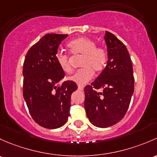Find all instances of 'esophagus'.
<instances>
[{
  "instance_id": "obj_1",
  "label": "esophagus",
  "mask_w": 157,
  "mask_h": 157,
  "mask_svg": "<svg viewBox=\"0 0 157 157\" xmlns=\"http://www.w3.org/2000/svg\"><path fill=\"white\" fill-rule=\"evenodd\" d=\"M78 88L79 90H82L84 89V86H82V85H78Z\"/></svg>"
}]
</instances>
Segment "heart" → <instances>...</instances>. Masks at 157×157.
<instances>
[{"mask_svg":"<svg viewBox=\"0 0 157 157\" xmlns=\"http://www.w3.org/2000/svg\"><path fill=\"white\" fill-rule=\"evenodd\" d=\"M67 46L72 54L83 55L81 62V67L83 68L77 70L68 78L78 85H85L89 82L93 78L94 71L101 72L106 65L107 60L106 51L102 48L96 47V43L90 38L81 37L71 41ZM56 61L64 72H70L69 57L67 54L59 51L56 54Z\"/></svg>","mask_w":157,"mask_h":157,"instance_id":"b5f03b06","label":"heart"}]
</instances>
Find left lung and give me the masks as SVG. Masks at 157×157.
<instances>
[{
    "instance_id": "8db88e82",
    "label": "left lung",
    "mask_w": 157,
    "mask_h": 157,
    "mask_svg": "<svg viewBox=\"0 0 157 157\" xmlns=\"http://www.w3.org/2000/svg\"><path fill=\"white\" fill-rule=\"evenodd\" d=\"M107 62L103 70L85 90V109L90 122L107 128L126 113L134 93L135 78L126 47L113 34L105 32ZM101 89L102 92H98Z\"/></svg>"
}]
</instances>
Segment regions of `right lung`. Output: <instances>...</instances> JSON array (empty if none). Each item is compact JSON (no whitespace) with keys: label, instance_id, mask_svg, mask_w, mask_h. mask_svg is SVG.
Here are the masks:
<instances>
[{"label":"right lung","instance_id":"obj_1","mask_svg":"<svg viewBox=\"0 0 157 157\" xmlns=\"http://www.w3.org/2000/svg\"><path fill=\"white\" fill-rule=\"evenodd\" d=\"M68 35L48 34L29 50L23 63V97L30 115L44 128L54 129L67 122L70 98L78 88L72 81H66L58 66L56 54Z\"/></svg>","mask_w":157,"mask_h":157}]
</instances>
